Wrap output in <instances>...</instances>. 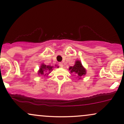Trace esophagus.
Returning a JSON list of instances; mask_svg holds the SVG:
<instances>
[{
    "label": "esophagus",
    "mask_w": 124,
    "mask_h": 124,
    "mask_svg": "<svg viewBox=\"0 0 124 124\" xmlns=\"http://www.w3.org/2000/svg\"><path fill=\"white\" fill-rule=\"evenodd\" d=\"M59 66L61 67V68H63V64L62 62H60V63H59Z\"/></svg>",
    "instance_id": "34e87169"
}]
</instances>
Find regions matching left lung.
I'll use <instances>...</instances> for the list:
<instances>
[{
    "mask_svg": "<svg viewBox=\"0 0 124 124\" xmlns=\"http://www.w3.org/2000/svg\"><path fill=\"white\" fill-rule=\"evenodd\" d=\"M69 70L71 73H75L78 78H79V79H80L82 77L86 75V69L84 68L82 62L79 60L76 61L75 65L73 66L69 67Z\"/></svg>",
    "mask_w": 124,
    "mask_h": 124,
    "instance_id": "1",
    "label": "left lung"
}]
</instances>
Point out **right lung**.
I'll list each match as a JSON object with an SVG mask.
<instances>
[{
  "mask_svg": "<svg viewBox=\"0 0 124 124\" xmlns=\"http://www.w3.org/2000/svg\"><path fill=\"white\" fill-rule=\"evenodd\" d=\"M55 66H56V65H55ZM57 68H58V66ZM53 68L54 66H51L50 65H46L44 63H42L38 71V75H44V76H48V74L50 73L51 71L53 70ZM46 72H48V73H46Z\"/></svg>",
  "mask_w": 124,
  "mask_h": 124,
  "instance_id": "1",
  "label": "right lung"
}]
</instances>
